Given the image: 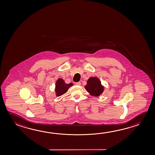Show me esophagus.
Instances as JSON below:
<instances>
[{
	"mask_svg": "<svg viewBox=\"0 0 155 155\" xmlns=\"http://www.w3.org/2000/svg\"><path fill=\"white\" fill-rule=\"evenodd\" d=\"M76 85H81V83L80 82H76Z\"/></svg>",
	"mask_w": 155,
	"mask_h": 155,
	"instance_id": "obj_1",
	"label": "esophagus"
}]
</instances>
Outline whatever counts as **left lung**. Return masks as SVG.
Instances as JSON below:
<instances>
[{"label":"left lung","mask_w":155,"mask_h":155,"mask_svg":"<svg viewBox=\"0 0 155 155\" xmlns=\"http://www.w3.org/2000/svg\"><path fill=\"white\" fill-rule=\"evenodd\" d=\"M85 88L88 93L94 97L99 96L104 91V87L101 85L100 81L97 77L89 78Z\"/></svg>","instance_id":"1"}]
</instances>
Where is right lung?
Listing matches in <instances>:
<instances>
[{
  "instance_id": "add662e5",
  "label": "right lung",
  "mask_w": 155,
  "mask_h": 155,
  "mask_svg": "<svg viewBox=\"0 0 155 155\" xmlns=\"http://www.w3.org/2000/svg\"><path fill=\"white\" fill-rule=\"evenodd\" d=\"M73 85L72 83L66 84L62 79L59 78L56 83L55 91L58 97L64 94L70 87Z\"/></svg>"
}]
</instances>
